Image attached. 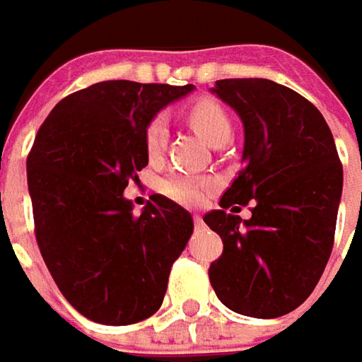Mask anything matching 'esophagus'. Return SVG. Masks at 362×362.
I'll return each mask as SVG.
<instances>
[{
    "instance_id": "34e87169",
    "label": "esophagus",
    "mask_w": 362,
    "mask_h": 362,
    "mask_svg": "<svg viewBox=\"0 0 362 362\" xmlns=\"http://www.w3.org/2000/svg\"><path fill=\"white\" fill-rule=\"evenodd\" d=\"M192 219H194V227H199V229H201V227H204V221H202L201 215H194Z\"/></svg>"
}]
</instances>
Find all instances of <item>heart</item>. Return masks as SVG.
<instances>
[{"label": "heart", "mask_w": 362, "mask_h": 362, "mask_svg": "<svg viewBox=\"0 0 362 362\" xmlns=\"http://www.w3.org/2000/svg\"><path fill=\"white\" fill-rule=\"evenodd\" d=\"M186 118L188 122L197 129V133L206 139L211 145H219L225 143L231 135V120L223 110V106L211 98H201L197 102H192L186 108ZM168 141V127L165 120L161 117H153L147 127H145V151L151 160L160 158L163 147ZM213 188V180L204 178V176H190V174H170L168 178H163L160 184V190L172 201L180 202V204H199L204 201V197L209 194V190Z\"/></svg>", "instance_id": "heart-1"}]
</instances>
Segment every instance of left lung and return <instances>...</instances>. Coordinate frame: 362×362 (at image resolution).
Returning a JSON list of instances; mask_svg holds the SVG:
<instances>
[{
    "label": "left lung",
    "instance_id": "obj_1",
    "mask_svg": "<svg viewBox=\"0 0 362 362\" xmlns=\"http://www.w3.org/2000/svg\"><path fill=\"white\" fill-rule=\"evenodd\" d=\"M213 94L244 122V168L221 209L202 217L223 240L209 281L231 311L279 317L308 299L328 264L342 163L322 112L287 86L219 79ZM250 200L252 217L242 222L233 213Z\"/></svg>",
    "mask_w": 362,
    "mask_h": 362
}]
</instances>
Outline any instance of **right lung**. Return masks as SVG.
Here are the masks:
<instances>
[{"label": "right lung", "mask_w": 362, "mask_h": 362, "mask_svg": "<svg viewBox=\"0 0 362 362\" xmlns=\"http://www.w3.org/2000/svg\"><path fill=\"white\" fill-rule=\"evenodd\" d=\"M192 86L100 81L63 98L26 160L34 233L63 297L88 320L127 326L161 308L192 217L153 194L141 215L122 197L149 156L145 127Z\"/></svg>", "instance_id": "add662e5"}]
</instances>
